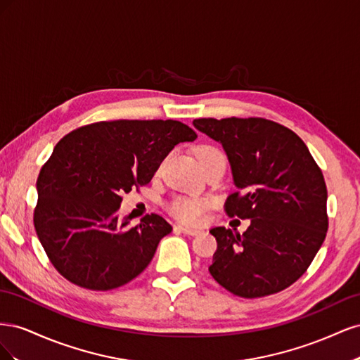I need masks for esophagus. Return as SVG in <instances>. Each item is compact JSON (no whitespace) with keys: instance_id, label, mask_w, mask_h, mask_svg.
I'll list each match as a JSON object with an SVG mask.
<instances>
[{"instance_id":"1","label":"esophagus","mask_w":360,"mask_h":360,"mask_svg":"<svg viewBox=\"0 0 360 360\" xmlns=\"http://www.w3.org/2000/svg\"><path fill=\"white\" fill-rule=\"evenodd\" d=\"M174 231L188 234V236H197V234H200V230H192V228L181 226V225H176V226H174Z\"/></svg>"}]
</instances>
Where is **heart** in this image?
Here are the masks:
<instances>
[{"mask_svg": "<svg viewBox=\"0 0 360 360\" xmlns=\"http://www.w3.org/2000/svg\"><path fill=\"white\" fill-rule=\"evenodd\" d=\"M197 156L200 163H204L214 158H222L224 155L219 150L212 146H201L197 150ZM205 201L201 198H189V197H179L169 204V212L174 217L184 224H200L205 210Z\"/></svg>", "mask_w": 360, "mask_h": 360, "instance_id": "1", "label": "heart"}]
</instances>
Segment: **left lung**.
Masks as SVG:
<instances>
[{"mask_svg": "<svg viewBox=\"0 0 360 360\" xmlns=\"http://www.w3.org/2000/svg\"><path fill=\"white\" fill-rule=\"evenodd\" d=\"M193 126L219 143L237 191L228 216L250 219L240 234L210 233L217 249L210 275L236 296L254 299L285 290L312 263L328 233V189L303 141L266 118H198Z\"/></svg>", "mask_w": 360, "mask_h": 360, "instance_id": "8db88e82", "label": "left lung"}]
</instances>
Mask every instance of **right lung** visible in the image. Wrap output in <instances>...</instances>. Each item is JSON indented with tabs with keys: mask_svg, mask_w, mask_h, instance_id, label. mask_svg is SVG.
Listing matches in <instances>:
<instances>
[{
	"mask_svg": "<svg viewBox=\"0 0 360 360\" xmlns=\"http://www.w3.org/2000/svg\"><path fill=\"white\" fill-rule=\"evenodd\" d=\"M193 139L176 120L101 122L64 136L36 184L34 226L53 267L97 291L136 278L172 226L155 213L130 226L118 214L122 195L147 184L174 146Z\"/></svg>",
	"mask_w": 360,
	"mask_h": 360,
	"instance_id": "obj_1",
	"label": "right lung"
}]
</instances>
